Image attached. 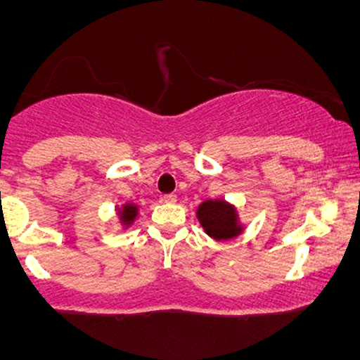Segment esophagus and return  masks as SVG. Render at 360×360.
I'll return each mask as SVG.
<instances>
[{"label":"esophagus","mask_w":360,"mask_h":360,"mask_svg":"<svg viewBox=\"0 0 360 360\" xmlns=\"http://www.w3.org/2000/svg\"><path fill=\"white\" fill-rule=\"evenodd\" d=\"M162 201H164V203H176V201H177V196H176V194H164V196H162Z\"/></svg>","instance_id":"esophagus-1"}]
</instances>
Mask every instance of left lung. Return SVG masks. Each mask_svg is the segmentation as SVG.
I'll list each match as a JSON object with an SVG mask.
<instances>
[{
    "label": "left lung",
    "mask_w": 360,
    "mask_h": 360,
    "mask_svg": "<svg viewBox=\"0 0 360 360\" xmlns=\"http://www.w3.org/2000/svg\"><path fill=\"white\" fill-rule=\"evenodd\" d=\"M198 220L203 225L205 232L217 240H229L242 232L235 208L221 200H208L201 203L198 208Z\"/></svg>",
    "instance_id": "8db88e82"
}]
</instances>
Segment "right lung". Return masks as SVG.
<instances>
[{
	"label": "right lung",
	"mask_w": 360,
	"mask_h": 360,
	"mask_svg": "<svg viewBox=\"0 0 360 360\" xmlns=\"http://www.w3.org/2000/svg\"><path fill=\"white\" fill-rule=\"evenodd\" d=\"M122 221L125 223V225H128V223H131L134 221V218L137 217V206H134V205H125L123 206V210H122Z\"/></svg>",
	"instance_id": "obj_1"
}]
</instances>
